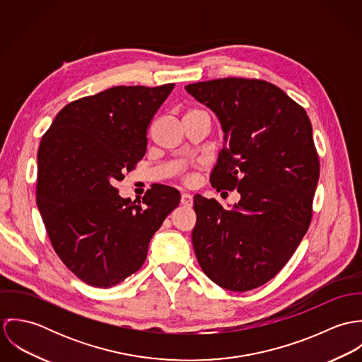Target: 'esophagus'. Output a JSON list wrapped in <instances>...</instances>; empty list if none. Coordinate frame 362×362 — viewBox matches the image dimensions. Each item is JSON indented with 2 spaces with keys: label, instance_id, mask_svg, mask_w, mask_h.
I'll list each match as a JSON object with an SVG mask.
<instances>
[{
  "label": "esophagus",
  "instance_id": "esophagus-1",
  "mask_svg": "<svg viewBox=\"0 0 362 362\" xmlns=\"http://www.w3.org/2000/svg\"><path fill=\"white\" fill-rule=\"evenodd\" d=\"M192 197L189 195V194H182L181 195V204L184 205V206H192Z\"/></svg>",
  "mask_w": 362,
  "mask_h": 362
}]
</instances>
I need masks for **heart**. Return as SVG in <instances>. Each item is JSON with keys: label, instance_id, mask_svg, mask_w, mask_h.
Listing matches in <instances>:
<instances>
[{"label": "heart", "instance_id": "b5f03b06", "mask_svg": "<svg viewBox=\"0 0 362 362\" xmlns=\"http://www.w3.org/2000/svg\"><path fill=\"white\" fill-rule=\"evenodd\" d=\"M197 112H204V111H201V110H198V108H191V110L187 111L185 117H187V115H191V114H197Z\"/></svg>", "mask_w": 362, "mask_h": 362}]
</instances>
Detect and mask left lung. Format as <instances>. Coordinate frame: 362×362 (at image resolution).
<instances>
[{"mask_svg":"<svg viewBox=\"0 0 362 362\" xmlns=\"http://www.w3.org/2000/svg\"><path fill=\"white\" fill-rule=\"evenodd\" d=\"M185 89L218 117L224 131L211 187L241 194L231 210L194 197L195 255L217 286L250 291L284 267L310 227L319 180L310 118L280 88L260 79L223 78Z\"/></svg>","mask_w":362,"mask_h":362,"instance_id":"left-lung-1","label":"left lung"}]
</instances>
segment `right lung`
I'll return each instance as SVG.
<instances>
[{
  "mask_svg": "<svg viewBox=\"0 0 362 362\" xmlns=\"http://www.w3.org/2000/svg\"><path fill=\"white\" fill-rule=\"evenodd\" d=\"M173 89L114 86L78 99L42 138L37 207L55 254L89 286L112 287L139 270L153 234L180 204L167 185H152L138 205L115 187L146 153L149 124Z\"/></svg>",
  "mask_w": 362,
  "mask_h": 362,
  "instance_id": "add662e5",
  "label": "right lung"
}]
</instances>
